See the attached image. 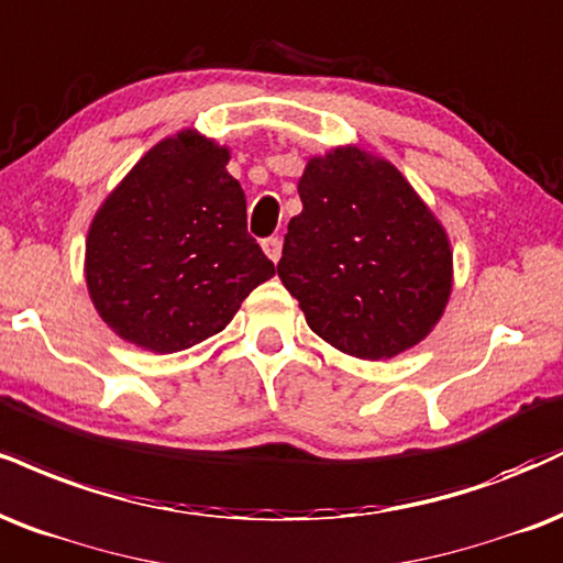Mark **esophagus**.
Wrapping results in <instances>:
<instances>
[{
	"label": "esophagus",
	"mask_w": 563,
	"mask_h": 563,
	"mask_svg": "<svg viewBox=\"0 0 563 563\" xmlns=\"http://www.w3.org/2000/svg\"><path fill=\"white\" fill-rule=\"evenodd\" d=\"M262 249H264V254L269 256V260L277 262V260H280V254H283V241L277 239V235H273V239H267L262 243Z\"/></svg>",
	"instance_id": "1"
}]
</instances>
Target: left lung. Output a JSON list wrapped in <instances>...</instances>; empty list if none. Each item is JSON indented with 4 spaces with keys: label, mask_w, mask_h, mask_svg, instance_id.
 Instances as JSON below:
<instances>
[{
    "label": "left lung",
    "mask_w": 563,
    "mask_h": 563,
    "mask_svg": "<svg viewBox=\"0 0 563 563\" xmlns=\"http://www.w3.org/2000/svg\"><path fill=\"white\" fill-rule=\"evenodd\" d=\"M277 275L322 341L380 362L430 335L453 288L445 228L411 183L358 146L309 157Z\"/></svg>",
    "instance_id": "left-lung-1"
}]
</instances>
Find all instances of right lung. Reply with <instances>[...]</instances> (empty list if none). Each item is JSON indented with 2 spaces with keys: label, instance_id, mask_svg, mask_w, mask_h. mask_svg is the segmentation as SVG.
Returning <instances> with one entry per match:
<instances>
[{
  "label": "right lung",
  "instance_id": "right-lung-1",
  "mask_svg": "<svg viewBox=\"0 0 563 563\" xmlns=\"http://www.w3.org/2000/svg\"><path fill=\"white\" fill-rule=\"evenodd\" d=\"M228 159V146L188 128L148 148L93 214L88 296L133 346L175 354L207 341L275 275Z\"/></svg>",
  "mask_w": 563,
  "mask_h": 563
}]
</instances>
